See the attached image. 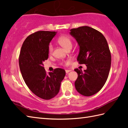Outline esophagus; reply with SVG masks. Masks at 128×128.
<instances>
[{"label": "esophagus", "instance_id": "34e87169", "mask_svg": "<svg viewBox=\"0 0 128 128\" xmlns=\"http://www.w3.org/2000/svg\"><path fill=\"white\" fill-rule=\"evenodd\" d=\"M70 71L71 70H65V72H66V74H68Z\"/></svg>", "mask_w": 128, "mask_h": 128}]
</instances>
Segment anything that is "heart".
<instances>
[{
	"instance_id": "obj_1",
	"label": "heart",
	"mask_w": 128,
	"mask_h": 128,
	"mask_svg": "<svg viewBox=\"0 0 128 128\" xmlns=\"http://www.w3.org/2000/svg\"><path fill=\"white\" fill-rule=\"evenodd\" d=\"M58 43L66 50L71 49L72 46V40L71 38L66 35H62L58 38ZM53 51V46L52 44H50L48 46V53L51 54Z\"/></svg>"
}]
</instances>
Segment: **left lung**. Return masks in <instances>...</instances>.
<instances>
[{
  "instance_id": "left-lung-1",
  "label": "left lung",
  "mask_w": 128,
  "mask_h": 128,
  "mask_svg": "<svg viewBox=\"0 0 128 128\" xmlns=\"http://www.w3.org/2000/svg\"><path fill=\"white\" fill-rule=\"evenodd\" d=\"M70 31L80 46L78 64L87 66L84 72L74 70L78 74L76 90L84 96H93L103 87L108 76L111 56L108 42L102 32L90 26H80Z\"/></svg>"
}]
</instances>
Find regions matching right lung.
Instances as JSON below:
<instances>
[{
	"instance_id": "1",
	"label": "right lung",
	"mask_w": 128,
	"mask_h": 128,
	"mask_svg": "<svg viewBox=\"0 0 128 128\" xmlns=\"http://www.w3.org/2000/svg\"><path fill=\"white\" fill-rule=\"evenodd\" d=\"M56 32L38 31L26 38L20 50L19 65L22 78L32 93L44 100L54 98L64 78V70L57 68L47 74L44 62L48 58V46Z\"/></svg>"
}]
</instances>
